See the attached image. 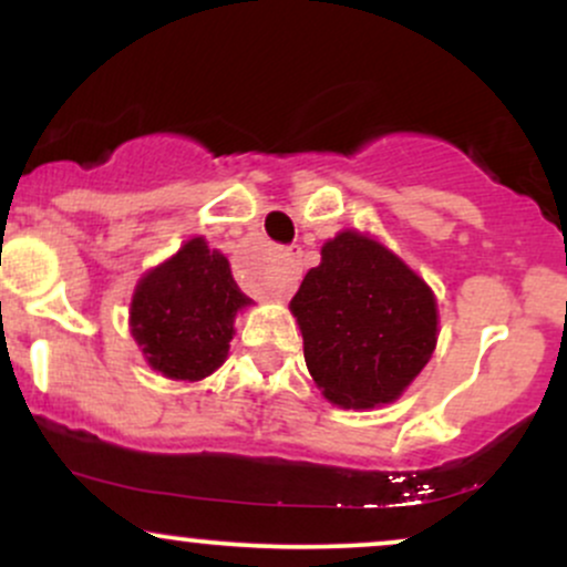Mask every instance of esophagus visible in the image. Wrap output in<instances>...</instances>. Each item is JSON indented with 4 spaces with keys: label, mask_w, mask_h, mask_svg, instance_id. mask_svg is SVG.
Here are the masks:
<instances>
[{
    "label": "esophagus",
    "mask_w": 567,
    "mask_h": 567,
    "mask_svg": "<svg viewBox=\"0 0 567 567\" xmlns=\"http://www.w3.org/2000/svg\"><path fill=\"white\" fill-rule=\"evenodd\" d=\"M282 258H285V269L279 271L275 282H271V296L277 298H288L290 292L298 288V279H301V247L298 245L285 247Z\"/></svg>",
    "instance_id": "obj_1"
}]
</instances>
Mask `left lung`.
<instances>
[{"mask_svg":"<svg viewBox=\"0 0 567 567\" xmlns=\"http://www.w3.org/2000/svg\"><path fill=\"white\" fill-rule=\"evenodd\" d=\"M311 379L333 405L394 402L437 347V301L392 250L360 231L322 245L290 301Z\"/></svg>","mask_w":567,"mask_h":567,"instance_id":"1","label":"left lung"}]
</instances>
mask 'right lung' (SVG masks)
I'll list each match as a JSON object with an SVG mask.
<instances>
[{
  "mask_svg": "<svg viewBox=\"0 0 567 567\" xmlns=\"http://www.w3.org/2000/svg\"><path fill=\"white\" fill-rule=\"evenodd\" d=\"M247 303L224 252L194 237L143 275L130 303V333L162 375L202 381L224 365L234 317Z\"/></svg>",
  "mask_w": 567,
  "mask_h": 567,
  "instance_id": "1",
  "label": "right lung"
}]
</instances>
